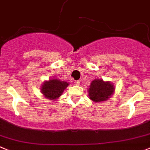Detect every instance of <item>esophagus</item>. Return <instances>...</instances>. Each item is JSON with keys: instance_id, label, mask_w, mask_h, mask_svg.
Here are the masks:
<instances>
[{"instance_id": "1", "label": "esophagus", "mask_w": 150, "mask_h": 150, "mask_svg": "<svg viewBox=\"0 0 150 150\" xmlns=\"http://www.w3.org/2000/svg\"><path fill=\"white\" fill-rule=\"evenodd\" d=\"M74 83H75V85L79 86V85H80V83H81V81H78H78H75V82H74Z\"/></svg>"}]
</instances>
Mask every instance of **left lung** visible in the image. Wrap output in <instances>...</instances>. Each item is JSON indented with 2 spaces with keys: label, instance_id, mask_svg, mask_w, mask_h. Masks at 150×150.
I'll use <instances>...</instances> for the list:
<instances>
[{
  "label": "left lung",
  "instance_id": "8db88e82",
  "mask_svg": "<svg viewBox=\"0 0 150 150\" xmlns=\"http://www.w3.org/2000/svg\"><path fill=\"white\" fill-rule=\"evenodd\" d=\"M114 85L110 82H104L103 80H94L88 88V94L94 102H103L108 100L114 94Z\"/></svg>",
  "mask_w": 150,
  "mask_h": 150
}]
</instances>
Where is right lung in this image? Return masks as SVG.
I'll list each match as a JSON object with an SVG mask.
<instances>
[{"mask_svg": "<svg viewBox=\"0 0 150 150\" xmlns=\"http://www.w3.org/2000/svg\"><path fill=\"white\" fill-rule=\"evenodd\" d=\"M69 83L57 79H50L42 86V93L49 100H56L60 97Z\"/></svg>", "mask_w": 150, "mask_h": 150, "instance_id": "right-lung-1", "label": "right lung"}]
</instances>
